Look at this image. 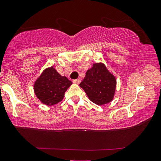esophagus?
Here are the masks:
<instances>
[{"instance_id": "esophagus-1", "label": "esophagus", "mask_w": 161, "mask_h": 161, "mask_svg": "<svg viewBox=\"0 0 161 161\" xmlns=\"http://www.w3.org/2000/svg\"><path fill=\"white\" fill-rule=\"evenodd\" d=\"M73 82L74 84H77V85H79V84L81 82V80H80V79H77V80H74L73 81Z\"/></svg>"}]
</instances>
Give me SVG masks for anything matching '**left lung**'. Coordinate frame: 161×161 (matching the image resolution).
Returning a JSON list of instances; mask_svg holds the SVG:
<instances>
[{"label":"left lung","instance_id":"1","mask_svg":"<svg viewBox=\"0 0 161 161\" xmlns=\"http://www.w3.org/2000/svg\"><path fill=\"white\" fill-rule=\"evenodd\" d=\"M91 101L98 105L109 103L114 100L116 79L103 63L93 64L80 84Z\"/></svg>","mask_w":161,"mask_h":161}]
</instances>
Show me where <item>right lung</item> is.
<instances>
[{
  "mask_svg": "<svg viewBox=\"0 0 161 161\" xmlns=\"http://www.w3.org/2000/svg\"><path fill=\"white\" fill-rule=\"evenodd\" d=\"M72 85L66 76H61L53 66L43 70L34 83V92L40 102L47 105H56L64 99L68 88Z\"/></svg>",
  "mask_w": 161,
  "mask_h": 161,
  "instance_id": "add662e5",
  "label": "right lung"
}]
</instances>
